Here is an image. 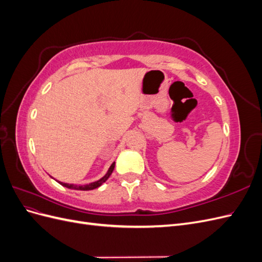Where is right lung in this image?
<instances>
[{
	"instance_id": "1",
	"label": "right lung",
	"mask_w": 262,
	"mask_h": 262,
	"mask_svg": "<svg viewBox=\"0 0 262 262\" xmlns=\"http://www.w3.org/2000/svg\"><path fill=\"white\" fill-rule=\"evenodd\" d=\"M115 162L110 165L109 169L107 170V172L105 173V176H102L100 179L96 180V181H93V182H90V184H86V185H74V184H67V182H62V181H59L57 180L60 185H62L63 187H67L69 189H74V190H83V191H87V190H93V189H96L98 188L99 186H101L104 182L109 178V176L112 175V172L114 171V168H115ZM53 178V177H51ZM54 179V178H53ZM55 180V179H54Z\"/></svg>"
}]
</instances>
